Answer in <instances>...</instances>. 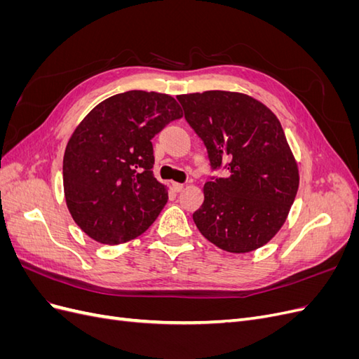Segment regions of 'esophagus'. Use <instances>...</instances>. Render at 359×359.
Returning <instances> with one entry per match:
<instances>
[{
	"instance_id": "1",
	"label": "esophagus",
	"mask_w": 359,
	"mask_h": 359,
	"mask_svg": "<svg viewBox=\"0 0 359 359\" xmlns=\"http://www.w3.org/2000/svg\"><path fill=\"white\" fill-rule=\"evenodd\" d=\"M172 187H173V190H175L177 193H180V191H182V189H184V184L173 182V184H172Z\"/></svg>"
}]
</instances>
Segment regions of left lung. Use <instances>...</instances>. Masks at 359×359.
Here are the masks:
<instances>
[{
	"mask_svg": "<svg viewBox=\"0 0 359 359\" xmlns=\"http://www.w3.org/2000/svg\"><path fill=\"white\" fill-rule=\"evenodd\" d=\"M177 99L203 140L211 169L227 170L224 178L205 182L194 224L224 252L248 253L265 245L286 222L299 186L277 116L241 93L205 91Z\"/></svg>",
	"mask_w": 359,
	"mask_h": 359,
	"instance_id": "8db88e82",
	"label": "left lung"
}]
</instances>
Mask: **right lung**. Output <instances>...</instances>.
I'll return each instance as SVG.
<instances>
[{"mask_svg":"<svg viewBox=\"0 0 359 359\" xmlns=\"http://www.w3.org/2000/svg\"><path fill=\"white\" fill-rule=\"evenodd\" d=\"M181 116L168 94L127 91L97 104L76 127L62 160L64 196L94 241L123 244L154 223L168 190L154 178L151 139Z\"/></svg>","mask_w":359,"mask_h":359,"instance_id":"1","label":"right lung"}]
</instances>
